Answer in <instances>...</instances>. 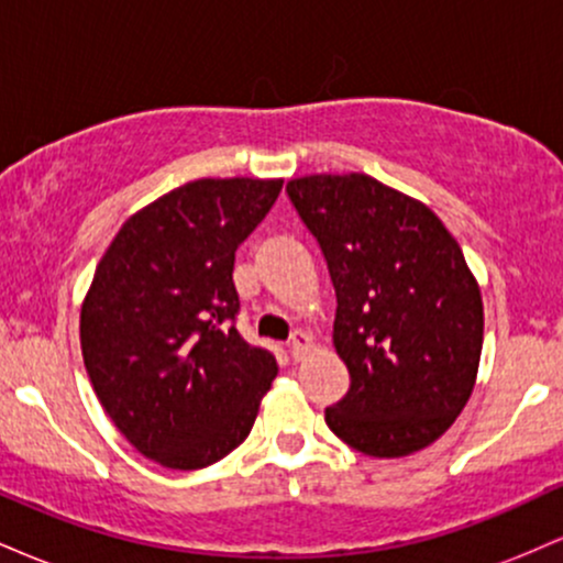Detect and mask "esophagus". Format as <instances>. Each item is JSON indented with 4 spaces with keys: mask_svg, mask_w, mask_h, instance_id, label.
Segmentation results:
<instances>
[{
    "mask_svg": "<svg viewBox=\"0 0 563 563\" xmlns=\"http://www.w3.org/2000/svg\"><path fill=\"white\" fill-rule=\"evenodd\" d=\"M309 344H312V339H309L307 333L294 331V335H290V341H288L290 360H294V363H299V360L303 357V352H307V349H309Z\"/></svg>",
    "mask_w": 563,
    "mask_h": 563,
    "instance_id": "esophagus-1",
    "label": "esophagus"
}]
</instances>
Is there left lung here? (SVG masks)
I'll return each instance as SVG.
<instances>
[{
	"label": "left lung",
	"mask_w": 563,
	"mask_h": 563,
	"mask_svg": "<svg viewBox=\"0 0 563 563\" xmlns=\"http://www.w3.org/2000/svg\"><path fill=\"white\" fill-rule=\"evenodd\" d=\"M286 192L339 301L349 391L325 423L373 457L429 448L466 407L482 357V294L461 245L429 206L367 174H312Z\"/></svg>",
	"instance_id": "1"
}]
</instances>
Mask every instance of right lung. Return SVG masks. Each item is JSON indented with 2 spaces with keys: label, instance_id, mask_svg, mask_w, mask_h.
Segmentation results:
<instances>
[{
  "label": "right lung",
  "instance_id": "obj_1",
  "mask_svg": "<svg viewBox=\"0 0 563 563\" xmlns=\"http://www.w3.org/2000/svg\"><path fill=\"white\" fill-rule=\"evenodd\" d=\"M283 179H196L129 217L81 307L97 399L134 450L166 468L222 461L249 437L277 376L238 333L235 251Z\"/></svg>",
  "mask_w": 563,
  "mask_h": 563
}]
</instances>
